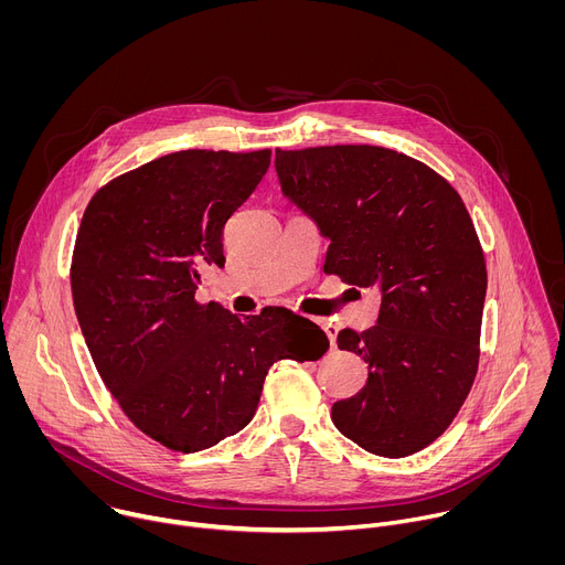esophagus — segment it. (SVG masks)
<instances>
[{"label": "esophagus", "mask_w": 565, "mask_h": 565, "mask_svg": "<svg viewBox=\"0 0 565 565\" xmlns=\"http://www.w3.org/2000/svg\"><path fill=\"white\" fill-rule=\"evenodd\" d=\"M319 324H321V329L327 331V335L331 340V347L335 349L338 347V327L333 324V321H329V319H319Z\"/></svg>", "instance_id": "34e87169"}]
</instances>
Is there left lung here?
Masks as SVG:
<instances>
[{
	"instance_id": "left-lung-1",
	"label": "left lung",
	"mask_w": 565,
	"mask_h": 565,
	"mask_svg": "<svg viewBox=\"0 0 565 565\" xmlns=\"http://www.w3.org/2000/svg\"><path fill=\"white\" fill-rule=\"evenodd\" d=\"M275 166L331 238L324 273L382 292L373 329L338 335L369 380L331 418L371 454L412 456L445 434L478 371L488 268L471 216L447 179L395 149H277Z\"/></svg>"
}]
</instances>
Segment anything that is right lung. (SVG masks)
Masks as SVG:
<instances>
[{
  "instance_id": "1",
  "label": "right lung",
  "mask_w": 565,
  "mask_h": 565,
  "mask_svg": "<svg viewBox=\"0 0 565 565\" xmlns=\"http://www.w3.org/2000/svg\"><path fill=\"white\" fill-rule=\"evenodd\" d=\"M270 149H185L103 185L79 221L71 292L94 364L151 440L192 454L244 429L268 369L319 360L329 338L292 310L238 319L194 292L223 266V227L266 170Z\"/></svg>"
}]
</instances>
